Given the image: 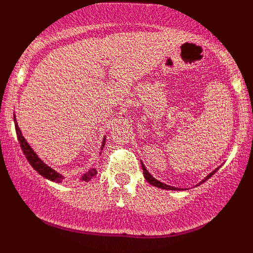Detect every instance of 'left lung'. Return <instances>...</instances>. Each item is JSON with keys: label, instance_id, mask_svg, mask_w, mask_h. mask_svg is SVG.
<instances>
[{"label": "left lung", "instance_id": "1", "mask_svg": "<svg viewBox=\"0 0 253 253\" xmlns=\"http://www.w3.org/2000/svg\"><path fill=\"white\" fill-rule=\"evenodd\" d=\"M141 167H143V172H144V177H145V179H146V181L150 183V184H152L153 186H157V188H160V189H165V190H179L178 188H174V186H170V185H167V184H165V183H162V182H160V181H158V179H155L153 176H152L150 172L147 171V169L145 168V166H144V164L143 162H141ZM219 170V168H216L215 170H213L212 172H211L210 175H207L206 177H205V179H203L202 182H200V184H203L204 182L205 181H207V179H209L211 176H213L214 174H215V172Z\"/></svg>", "mask_w": 253, "mask_h": 253}]
</instances>
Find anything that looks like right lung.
I'll list each match as a JSON object with an SVG mask.
<instances>
[{
	"instance_id": "1",
	"label": "right lung",
	"mask_w": 253,
	"mask_h": 253,
	"mask_svg": "<svg viewBox=\"0 0 253 253\" xmlns=\"http://www.w3.org/2000/svg\"><path fill=\"white\" fill-rule=\"evenodd\" d=\"M13 119H15V127H16L17 138H18L20 147H22L24 154H25V157L27 159V161L30 162V165L32 166V167L36 169V170L39 172L41 176H43L44 178L49 179V181L56 182V183L64 182L65 181L64 176H62L60 172L55 171L54 169H51L50 167H48V166L44 164V162H42V160H41L39 157H38V155L36 154V152H34L32 148H31L30 145L27 144V141L25 140V138L23 137L22 131L19 130V126H18V124H17V121H16V116H13ZM105 140H106V138H103L101 148L105 146ZM95 175H96V169L95 168H92V169H89L87 172H85V174L82 176L81 181L88 182V181H91V179L94 177Z\"/></svg>"
}]
</instances>
